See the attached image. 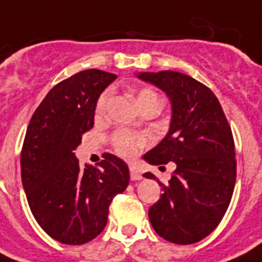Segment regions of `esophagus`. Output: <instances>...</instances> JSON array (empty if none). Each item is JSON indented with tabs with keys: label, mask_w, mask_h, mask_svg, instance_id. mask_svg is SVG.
I'll list each match as a JSON object with an SVG mask.
<instances>
[{
	"label": "esophagus",
	"mask_w": 262,
	"mask_h": 262,
	"mask_svg": "<svg viewBox=\"0 0 262 262\" xmlns=\"http://www.w3.org/2000/svg\"><path fill=\"white\" fill-rule=\"evenodd\" d=\"M130 179L132 181H140V179H143L141 172H140L139 168L135 167V166H132L130 167Z\"/></svg>",
	"instance_id": "1"
}]
</instances>
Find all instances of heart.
<instances>
[{
    "instance_id": "heart-1",
    "label": "heart",
    "mask_w": 262,
    "mask_h": 262,
    "mask_svg": "<svg viewBox=\"0 0 262 262\" xmlns=\"http://www.w3.org/2000/svg\"><path fill=\"white\" fill-rule=\"evenodd\" d=\"M108 96H110L108 91H104L99 96L98 102H96V107H95V111H96L98 115H102L104 110H106ZM136 100H137L139 107H141L145 103L151 102V100H160V99L155 91L148 87H144L140 88L136 92ZM113 144H114V149L117 151L118 155H121L122 158H126V159H132V158L137 156V154L147 145L148 139L147 136L135 133V132L118 130L114 135V137H113Z\"/></svg>"
}]
</instances>
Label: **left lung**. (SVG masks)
Instances as JSON below:
<instances>
[{
    "instance_id": "8db88e82",
    "label": "left lung",
    "mask_w": 262,
    "mask_h": 262,
    "mask_svg": "<svg viewBox=\"0 0 262 262\" xmlns=\"http://www.w3.org/2000/svg\"><path fill=\"white\" fill-rule=\"evenodd\" d=\"M136 76L171 103L167 135L143 156L159 168L175 164L167 185L158 181L163 194L149 208V222L168 242L195 244L217 227L231 201L236 179L231 127L215 94L190 76L172 71ZM144 177L156 179L151 172Z\"/></svg>"
}]
</instances>
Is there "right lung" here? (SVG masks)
<instances>
[{
	"mask_svg": "<svg viewBox=\"0 0 262 262\" xmlns=\"http://www.w3.org/2000/svg\"><path fill=\"white\" fill-rule=\"evenodd\" d=\"M117 76L87 69L58 83L35 110L23 144L21 182L35 220L65 245H83L106 227L115 194L129 185V167L107 154L81 168L75 149L94 126L99 96Z\"/></svg>",
	"mask_w": 262,
	"mask_h": 262,
	"instance_id": "add662e5",
	"label": "right lung"
}]
</instances>
